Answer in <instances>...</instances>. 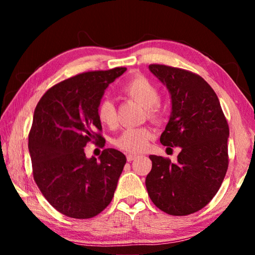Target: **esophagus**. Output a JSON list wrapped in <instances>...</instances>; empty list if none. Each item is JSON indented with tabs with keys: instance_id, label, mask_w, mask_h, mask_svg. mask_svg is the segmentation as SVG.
Instances as JSON below:
<instances>
[{
	"instance_id": "34e87169",
	"label": "esophagus",
	"mask_w": 255,
	"mask_h": 255,
	"mask_svg": "<svg viewBox=\"0 0 255 255\" xmlns=\"http://www.w3.org/2000/svg\"><path fill=\"white\" fill-rule=\"evenodd\" d=\"M136 157H137L136 154H128V155H127V161H128V162H131V161H133V159H135Z\"/></svg>"
}]
</instances>
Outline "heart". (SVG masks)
Listing matches in <instances>:
<instances>
[{
  "label": "heart",
  "mask_w": 255,
  "mask_h": 255,
  "mask_svg": "<svg viewBox=\"0 0 255 255\" xmlns=\"http://www.w3.org/2000/svg\"><path fill=\"white\" fill-rule=\"evenodd\" d=\"M124 92L132 100L146 108L150 118L159 115L158 91L152 82L144 76H133L124 86ZM98 119L108 127L116 125V108L110 99H105L99 103L97 109ZM152 132L145 127L127 128L115 139V145L125 152L139 153L147 147Z\"/></svg>",
  "instance_id": "obj_1"
}]
</instances>
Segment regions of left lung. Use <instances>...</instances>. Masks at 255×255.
Returning a JSON list of instances; mask_svg holds the SVG:
<instances>
[{"mask_svg": "<svg viewBox=\"0 0 255 255\" xmlns=\"http://www.w3.org/2000/svg\"><path fill=\"white\" fill-rule=\"evenodd\" d=\"M148 68L171 98L169 123L159 141L181 152L176 163L149 155L152 170L146 189L164 213L193 214L213 199L225 178L230 129L217 96L202 77L165 65Z\"/></svg>", "mask_w": 255, "mask_h": 255, "instance_id": "8db88e82", "label": "left lung"}]
</instances>
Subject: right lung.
<instances>
[{
  "label": "right lung",
  "instance_id": "add662e5",
  "mask_svg": "<svg viewBox=\"0 0 255 255\" xmlns=\"http://www.w3.org/2000/svg\"><path fill=\"white\" fill-rule=\"evenodd\" d=\"M127 68L88 72L49 89L38 102L29 133L33 179L59 213L86 219L110 204L126 156L115 148L85 156L91 139L103 141L97 109L106 89Z\"/></svg>",
  "mask_w": 255,
  "mask_h": 255
}]
</instances>
